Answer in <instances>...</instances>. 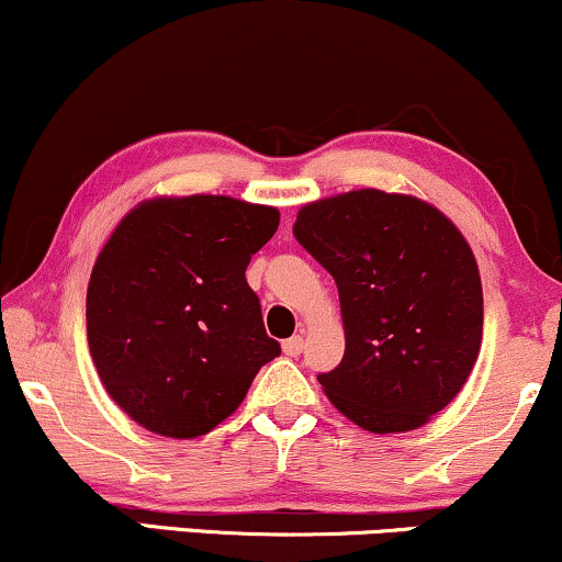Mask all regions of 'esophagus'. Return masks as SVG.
Segmentation results:
<instances>
[{
  "label": "esophagus",
  "instance_id": "obj_1",
  "mask_svg": "<svg viewBox=\"0 0 562 562\" xmlns=\"http://www.w3.org/2000/svg\"><path fill=\"white\" fill-rule=\"evenodd\" d=\"M302 349H304L302 336H292V338H286V341H283V355H286V357H300Z\"/></svg>",
  "mask_w": 562,
  "mask_h": 562
}]
</instances>
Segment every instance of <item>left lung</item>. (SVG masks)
<instances>
[{
    "mask_svg": "<svg viewBox=\"0 0 562 562\" xmlns=\"http://www.w3.org/2000/svg\"><path fill=\"white\" fill-rule=\"evenodd\" d=\"M294 237L334 276L346 349L323 391L370 432L446 408L482 344V281L467 239L417 198L357 190L304 205Z\"/></svg>",
    "mask_w": 562,
    "mask_h": 562,
    "instance_id": "obj_1",
    "label": "left lung"
}]
</instances>
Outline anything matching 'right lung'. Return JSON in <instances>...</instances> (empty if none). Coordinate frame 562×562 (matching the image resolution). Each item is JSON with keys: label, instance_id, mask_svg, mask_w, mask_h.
I'll use <instances>...</instances> for the list:
<instances>
[{"label": "right lung", "instance_id": "add662e5", "mask_svg": "<svg viewBox=\"0 0 562 562\" xmlns=\"http://www.w3.org/2000/svg\"><path fill=\"white\" fill-rule=\"evenodd\" d=\"M279 211L224 195L137 205L95 260L88 344L109 396L145 429L198 438L281 355L245 270Z\"/></svg>", "mask_w": 562, "mask_h": 562}]
</instances>
